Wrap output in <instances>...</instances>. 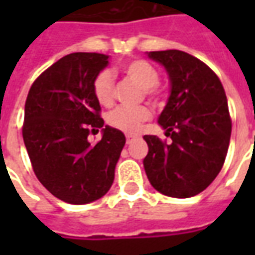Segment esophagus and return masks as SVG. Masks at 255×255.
<instances>
[{"mask_svg": "<svg viewBox=\"0 0 255 255\" xmlns=\"http://www.w3.org/2000/svg\"><path fill=\"white\" fill-rule=\"evenodd\" d=\"M133 139H135V136H132V135H127V139H126V142H127V144H129L131 142H132Z\"/></svg>", "mask_w": 255, "mask_h": 255, "instance_id": "esophagus-1", "label": "esophagus"}]
</instances>
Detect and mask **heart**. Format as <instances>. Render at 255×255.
Instances as JSON below:
<instances>
[{"instance_id": "heart-1", "label": "heart", "mask_w": 255, "mask_h": 255, "mask_svg": "<svg viewBox=\"0 0 255 255\" xmlns=\"http://www.w3.org/2000/svg\"><path fill=\"white\" fill-rule=\"evenodd\" d=\"M123 73L133 80L135 83L143 89V94L151 98L158 95V80L160 75L153 64L146 60H129L122 64ZM95 100L102 106H111L115 98V80L111 72L104 71L94 79L93 83ZM150 117V111L146 106L138 108H117L108 115V124L126 133H136Z\"/></svg>"}]
</instances>
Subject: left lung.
Returning <instances> with one entry per match:
<instances>
[{
    "mask_svg": "<svg viewBox=\"0 0 255 255\" xmlns=\"http://www.w3.org/2000/svg\"><path fill=\"white\" fill-rule=\"evenodd\" d=\"M166 69L171 94L158 124L171 143L144 135L149 153L143 166L161 194L190 198L202 192L223 168L231 138L228 102L217 75L182 50L149 52Z\"/></svg>",
    "mask_w": 255,
    "mask_h": 255,
    "instance_id": "left-lung-1",
    "label": "left lung"
}]
</instances>
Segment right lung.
Segmentation results:
<instances>
[{
	"mask_svg": "<svg viewBox=\"0 0 255 255\" xmlns=\"http://www.w3.org/2000/svg\"><path fill=\"white\" fill-rule=\"evenodd\" d=\"M109 64L100 53H71L49 67L31 86L24 108L23 139L42 186L72 205L94 202L115 180L126 136L101 119L93 83ZM103 139L90 144L91 130Z\"/></svg>",
	"mask_w": 255,
	"mask_h": 255,
	"instance_id": "obj_1",
	"label": "right lung"
}]
</instances>
